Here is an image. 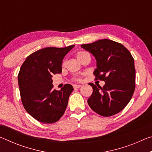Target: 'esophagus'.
<instances>
[{
    "instance_id": "esophagus-1",
    "label": "esophagus",
    "mask_w": 152,
    "mask_h": 152,
    "mask_svg": "<svg viewBox=\"0 0 152 152\" xmlns=\"http://www.w3.org/2000/svg\"><path fill=\"white\" fill-rule=\"evenodd\" d=\"M82 86V85H80V84H74L73 85V87H74V88H80V87Z\"/></svg>"
}]
</instances>
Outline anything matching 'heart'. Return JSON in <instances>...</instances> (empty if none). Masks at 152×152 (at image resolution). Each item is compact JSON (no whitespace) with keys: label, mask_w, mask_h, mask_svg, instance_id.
<instances>
[{"label":"heart","mask_w":152,"mask_h":152,"mask_svg":"<svg viewBox=\"0 0 152 152\" xmlns=\"http://www.w3.org/2000/svg\"><path fill=\"white\" fill-rule=\"evenodd\" d=\"M86 53L85 51H80V52H79L78 54H77V57H78V56H79L82 55V54H83V53Z\"/></svg>","instance_id":"b5f03b06"}]
</instances>
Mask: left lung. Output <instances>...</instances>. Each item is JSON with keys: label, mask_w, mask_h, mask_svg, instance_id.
Returning <instances> with one entry per match:
<instances>
[{"label": "left lung", "mask_w": 152, "mask_h": 152, "mask_svg": "<svg viewBox=\"0 0 152 152\" xmlns=\"http://www.w3.org/2000/svg\"><path fill=\"white\" fill-rule=\"evenodd\" d=\"M81 48L92 53L96 61L94 74L105 82L103 87L90 83L93 89L88 104L98 114L109 117L119 113L132 99L135 91L134 60L121 43L104 39Z\"/></svg>", "instance_id": "1"}]
</instances>
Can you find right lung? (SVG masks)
I'll return each mask as SVG.
<instances>
[{
	"mask_svg": "<svg viewBox=\"0 0 152 152\" xmlns=\"http://www.w3.org/2000/svg\"><path fill=\"white\" fill-rule=\"evenodd\" d=\"M74 45L63 48H45L31 53L20 67L18 82L22 103L36 120L53 123L60 119L68 105L73 86L53 89V74L61 72L65 56Z\"/></svg>",
	"mask_w": 152,
	"mask_h": 152,
	"instance_id": "obj_1",
	"label": "right lung"
}]
</instances>
